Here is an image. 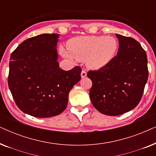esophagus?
Returning a JSON list of instances; mask_svg holds the SVG:
<instances>
[{"mask_svg":"<svg viewBox=\"0 0 156 156\" xmlns=\"http://www.w3.org/2000/svg\"><path fill=\"white\" fill-rule=\"evenodd\" d=\"M86 76H87V72H86V71H84V70L83 69L82 72H81V76H82V78H84Z\"/></svg>","mask_w":156,"mask_h":156,"instance_id":"34e87169","label":"esophagus"}]
</instances>
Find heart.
<instances>
[{
    "instance_id": "obj_1",
    "label": "heart",
    "mask_w": 156,
    "mask_h": 156,
    "mask_svg": "<svg viewBox=\"0 0 156 156\" xmlns=\"http://www.w3.org/2000/svg\"><path fill=\"white\" fill-rule=\"evenodd\" d=\"M67 48L68 50L63 47L59 48L63 57L69 60L86 59L87 67L98 69L112 60L118 49V42L113 37L86 36L72 38L67 42Z\"/></svg>"
}]
</instances>
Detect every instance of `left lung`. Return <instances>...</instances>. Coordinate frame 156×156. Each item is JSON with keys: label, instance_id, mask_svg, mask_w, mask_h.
Instances as JSON below:
<instances>
[{"label": "left lung", "instance_id": "obj_1", "mask_svg": "<svg viewBox=\"0 0 156 156\" xmlns=\"http://www.w3.org/2000/svg\"><path fill=\"white\" fill-rule=\"evenodd\" d=\"M117 55L98 70H89L92 82L89 96L101 114L118 116L136 107L141 99L148 77L146 51L133 38L116 34Z\"/></svg>", "mask_w": 156, "mask_h": 156}]
</instances>
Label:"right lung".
<instances>
[{
	"label": "right lung",
	"instance_id": "obj_1",
	"mask_svg": "<svg viewBox=\"0 0 156 156\" xmlns=\"http://www.w3.org/2000/svg\"><path fill=\"white\" fill-rule=\"evenodd\" d=\"M58 34H42L19 44L10 55L8 87L16 105L37 118L60 114L67 107L70 90L81 79L82 69L59 67Z\"/></svg>",
	"mask_w": 156,
	"mask_h": 156
}]
</instances>
